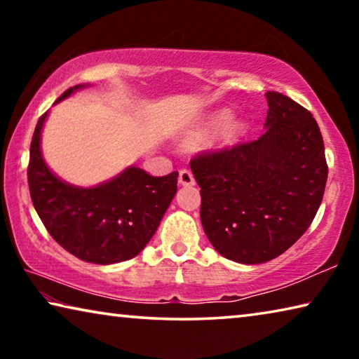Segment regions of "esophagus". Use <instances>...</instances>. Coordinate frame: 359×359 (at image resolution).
I'll use <instances>...</instances> for the list:
<instances>
[{"instance_id": "esophagus-1", "label": "esophagus", "mask_w": 359, "mask_h": 359, "mask_svg": "<svg viewBox=\"0 0 359 359\" xmlns=\"http://www.w3.org/2000/svg\"><path fill=\"white\" fill-rule=\"evenodd\" d=\"M179 184L184 187L194 185V177H193L191 171H188V169H182V171L179 172Z\"/></svg>"}]
</instances>
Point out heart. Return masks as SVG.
Listing matches in <instances>:
<instances>
[{
    "label": "heart",
    "mask_w": 359,
    "mask_h": 359,
    "mask_svg": "<svg viewBox=\"0 0 359 359\" xmlns=\"http://www.w3.org/2000/svg\"><path fill=\"white\" fill-rule=\"evenodd\" d=\"M228 118H229V114L228 112L217 114L215 117L212 118V121H210V130H214V128H217V126H220ZM242 133H244V126H242L241 123H231L228 128L223 131L222 141H223V144H233V142L238 141Z\"/></svg>",
    "instance_id": "obj_1"
}]
</instances>
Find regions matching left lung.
Listing matches in <instances>:
<instances>
[{
  "label": "left lung",
  "mask_w": 359,
  "mask_h": 359,
  "mask_svg": "<svg viewBox=\"0 0 359 359\" xmlns=\"http://www.w3.org/2000/svg\"><path fill=\"white\" fill-rule=\"evenodd\" d=\"M257 141L191 158L201 187V223L224 258L259 264L287 252L313 222L325 194V144L313 115L288 96L266 93Z\"/></svg>",
  "instance_id": "left-lung-1"
}]
</instances>
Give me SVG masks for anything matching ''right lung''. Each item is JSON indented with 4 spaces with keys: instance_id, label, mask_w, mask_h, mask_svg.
Instances as JSON below:
<instances>
[{
    "instance_id": "add662e5",
    "label": "right lung",
    "mask_w": 359,
    "mask_h": 359,
    "mask_svg": "<svg viewBox=\"0 0 359 359\" xmlns=\"http://www.w3.org/2000/svg\"><path fill=\"white\" fill-rule=\"evenodd\" d=\"M85 85L66 90L68 98ZM41 115L29 147L28 185L36 212L48 234L65 250L95 264L135 258L149 244L177 191L179 172L154 177L130 166L112 180L93 188L74 187L58 179L41 154Z\"/></svg>"
}]
</instances>
